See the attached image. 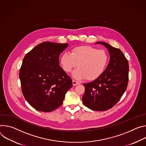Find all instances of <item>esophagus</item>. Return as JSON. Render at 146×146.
<instances>
[{
	"mask_svg": "<svg viewBox=\"0 0 146 146\" xmlns=\"http://www.w3.org/2000/svg\"><path fill=\"white\" fill-rule=\"evenodd\" d=\"M79 84H80L79 82L76 81V80H72V84H73L74 86H76V85H79Z\"/></svg>",
	"mask_w": 146,
	"mask_h": 146,
	"instance_id": "esophagus-1",
	"label": "esophagus"
}]
</instances>
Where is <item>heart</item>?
<instances>
[{
    "mask_svg": "<svg viewBox=\"0 0 146 146\" xmlns=\"http://www.w3.org/2000/svg\"><path fill=\"white\" fill-rule=\"evenodd\" d=\"M109 57L104 50H98L90 46H79L74 47L71 53L64 52L60 57L62 69L71 72L77 66L72 75L74 78H85L92 81L100 77L106 69Z\"/></svg>",
    "mask_w": 146,
    "mask_h": 146,
    "instance_id": "b5f03b06",
    "label": "heart"
}]
</instances>
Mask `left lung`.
<instances>
[{"mask_svg":"<svg viewBox=\"0 0 146 146\" xmlns=\"http://www.w3.org/2000/svg\"><path fill=\"white\" fill-rule=\"evenodd\" d=\"M109 52V64L98 79L84 84V104L89 108L98 111H106L114 107L126 90L129 80V64L119 48L106 42H98Z\"/></svg>","mask_w":146,"mask_h":146,"instance_id":"left-lung-1","label":"left lung"}]
</instances>
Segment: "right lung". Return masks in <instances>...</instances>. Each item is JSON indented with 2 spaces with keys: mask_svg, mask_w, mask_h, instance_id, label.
<instances>
[{
  "mask_svg": "<svg viewBox=\"0 0 146 146\" xmlns=\"http://www.w3.org/2000/svg\"><path fill=\"white\" fill-rule=\"evenodd\" d=\"M68 43L45 42L25 56L19 77L27 102L38 111L50 112L62 104L72 86L71 78L59 66L60 54Z\"/></svg>",
  "mask_w": 146,
  "mask_h": 146,
  "instance_id": "add662e5",
  "label": "right lung"
}]
</instances>
